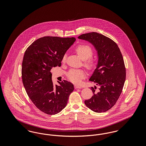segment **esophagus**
<instances>
[{"label":"esophagus","mask_w":146,"mask_h":146,"mask_svg":"<svg viewBox=\"0 0 146 146\" xmlns=\"http://www.w3.org/2000/svg\"><path fill=\"white\" fill-rule=\"evenodd\" d=\"M74 88H75V89H82L83 88L82 86H79V85H74Z\"/></svg>","instance_id":"obj_1"}]
</instances>
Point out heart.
<instances>
[{
    "mask_svg": "<svg viewBox=\"0 0 146 146\" xmlns=\"http://www.w3.org/2000/svg\"><path fill=\"white\" fill-rule=\"evenodd\" d=\"M76 52L79 56L84 61V65L88 70H94L97 64L95 58L91 57L93 50L90 46L85 44L80 45L76 49ZM62 62L66 61V55L63 56ZM67 76L71 82L79 84L85 76V72L83 70H71L67 73Z\"/></svg>",
    "mask_w": 146,
    "mask_h": 146,
    "instance_id": "1",
    "label": "heart"
}]
</instances>
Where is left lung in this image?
Masks as SVG:
<instances>
[{
    "label": "left lung",
    "mask_w": 146,
    "mask_h": 146,
    "mask_svg": "<svg viewBox=\"0 0 146 146\" xmlns=\"http://www.w3.org/2000/svg\"><path fill=\"white\" fill-rule=\"evenodd\" d=\"M80 39L90 42L97 51L96 68L89 79L99 86L92 87V97L85 101V105L92 111H107L116 104L125 83L126 69L124 59L117 44L111 39L91 32L80 35Z\"/></svg>",
    "instance_id": "obj_1"
}]
</instances>
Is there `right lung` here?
Masks as SVG:
<instances>
[{
  "label": "right lung",
  "mask_w": 146,
  "mask_h": 146,
  "mask_svg": "<svg viewBox=\"0 0 146 146\" xmlns=\"http://www.w3.org/2000/svg\"><path fill=\"white\" fill-rule=\"evenodd\" d=\"M76 38L44 36L26 49L22 64V79L26 92L33 104L50 115L58 113L65 108L74 86L67 80L54 85L53 67L61 66L63 57Z\"/></svg>",
  "instance_id": "obj_1"
}]
</instances>
